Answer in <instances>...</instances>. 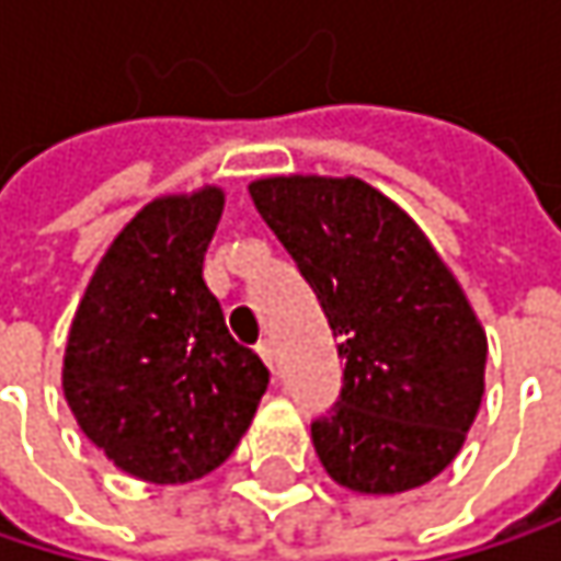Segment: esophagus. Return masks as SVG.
Segmentation results:
<instances>
[{
  "mask_svg": "<svg viewBox=\"0 0 561 561\" xmlns=\"http://www.w3.org/2000/svg\"><path fill=\"white\" fill-rule=\"evenodd\" d=\"M256 351H260L263 364H266V367H270V370L276 374V347H273V341H263V344H260Z\"/></svg>",
  "mask_w": 561,
  "mask_h": 561,
  "instance_id": "34e87169",
  "label": "esophagus"
}]
</instances>
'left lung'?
I'll return each instance as SVG.
<instances>
[{
	"label": "left lung",
	"instance_id": "left-lung-1",
	"mask_svg": "<svg viewBox=\"0 0 561 561\" xmlns=\"http://www.w3.org/2000/svg\"><path fill=\"white\" fill-rule=\"evenodd\" d=\"M250 197L314 288L344 387L311 422L324 471L357 494L438 478L481 409L488 334L419 224L367 181L276 174Z\"/></svg>",
	"mask_w": 561,
	"mask_h": 561
}]
</instances>
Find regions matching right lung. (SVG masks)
Instances as JSON below:
<instances>
[{
	"instance_id": "add662e5",
	"label": "right lung",
	"mask_w": 561,
	"mask_h": 561,
	"mask_svg": "<svg viewBox=\"0 0 561 561\" xmlns=\"http://www.w3.org/2000/svg\"><path fill=\"white\" fill-rule=\"evenodd\" d=\"M224 191L149 201L110 243L70 321L64 399L126 474L187 484L220 468L270 387L204 285Z\"/></svg>"
}]
</instances>
